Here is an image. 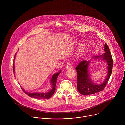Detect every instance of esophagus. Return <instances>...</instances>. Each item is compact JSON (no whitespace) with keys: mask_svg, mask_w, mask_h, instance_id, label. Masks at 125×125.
<instances>
[{"mask_svg":"<svg viewBox=\"0 0 125 125\" xmlns=\"http://www.w3.org/2000/svg\"><path fill=\"white\" fill-rule=\"evenodd\" d=\"M66 68L67 69H71L72 68V66L71 65L70 63H67V66H66Z\"/></svg>","mask_w":125,"mask_h":125,"instance_id":"obj_1","label":"esophagus"}]
</instances>
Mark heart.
I'll return each mask as SVG.
<instances>
[{
  "instance_id": "1",
  "label": "heart",
  "mask_w": 125,
  "mask_h": 125,
  "mask_svg": "<svg viewBox=\"0 0 125 125\" xmlns=\"http://www.w3.org/2000/svg\"><path fill=\"white\" fill-rule=\"evenodd\" d=\"M84 47H85V46H84V44H81V45H80V47H79V52H82L83 50V49H84Z\"/></svg>"
}]
</instances>
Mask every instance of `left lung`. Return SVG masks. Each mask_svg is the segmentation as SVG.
Segmentation results:
<instances>
[{"label":"left lung","mask_w":125,"mask_h":125,"mask_svg":"<svg viewBox=\"0 0 125 125\" xmlns=\"http://www.w3.org/2000/svg\"><path fill=\"white\" fill-rule=\"evenodd\" d=\"M105 53L102 55L94 57L96 59H100L105 60L107 64V74L105 81L102 84H94L91 80L88 73L89 61L83 60L77 66L76 69L77 72V88L79 92L82 95H88L95 94L102 91L106 87V84L112 73L113 67V59L111 54L107 45L105 44L104 46Z\"/></svg>","instance_id":"8db88e82"}]
</instances>
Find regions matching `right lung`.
I'll return each mask as SVG.
<instances>
[{
    "mask_svg": "<svg viewBox=\"0 0 125 125\" xmlns=\"http://www.w3.org/2000/svg\"><path fill=\"white\" fill-rule=\"evenodd\" d=\"M16 53L15 54V57H14V63H13V71H14V74L15 75V66H14V60L15 58V56H16ZM61 72V70L59 71L58 73L54 74L53 76L52 77L51 80H50V83L52 85V87L51 89H50L49 91L46 92H35V93H30L26 91L24 89H23L22 87L21 88L23 90V91L29 96L33 98H38V99H48L50 98L52 95L54 94L55 90H56V85L57 83V79L58 78V75Z\"/></svg>",
    "mask_w": 125,
    "mask_h": 125,
    "instance_id": "1",
    "label": "right lung"
}]
</instances>
